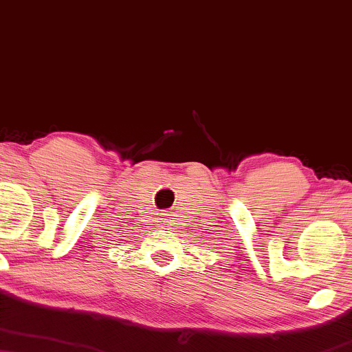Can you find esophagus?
Masks as SVG:
<instances>
[{
	"label": "esophagus",
	"mask_w": 352,
	"mask_h": 352,
	"mask_svg": "<svg viewBox=\"0 0 352 352\" xmlns=\"http://www.w3.org/2000/svg\"><path fill=\"white\" fill-rule=\"evenodd\" d=\"M169 216H171V214H168V210H164V212H161V217H164V224H166V226H171V224H173L171 217H169Z\"/></svg>",
	"instance_id": "1"
}]
</instances>
